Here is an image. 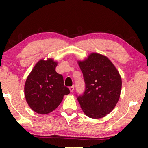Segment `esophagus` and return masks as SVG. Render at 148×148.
Instances as JSON below:
<instances>
[{
  "label": "esophagus",
  "mask_w": 148,
  "mask_h": 148,
  "mask_svg": "<svg viewBox=\"0 0 148 148\" xmlns=\"http://www.w3.org/2000/svg\"><path fill=\"white\" fill-rule=\"evenodd\" d=\"M69 89H70V91H71V92H73L74 89V86L70 87H69Z\"/></svg>",
  "instance_id": "1"
}]
</instances>
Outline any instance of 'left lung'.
<instances>
[{
    "label": "left lung",
    "instance_id": "obj_1",
    "mask_svg": "<svg viewBox=\"0 0 148 148\" xmlns=\"http://www.w3.org/2000/svg\"><path fill=\"white\" fill-rule=\"evenodd\" d=\"M78 64L86 84L84 93L76 95L80 106L91 118L106 116L119 101L122 85L119 72L108 57L96 53Z\"/></svg>",
    "mask_w": 148,
    "mask_h": 148
}]
</instances>
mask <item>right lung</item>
I'll return each instance as SVG.
<instances>
[{"label": "right lung", "instance_id": "add662e5", "mask_svg": "<svg viewBox=\"0 0 148 148\" xmlns=\"http://www.w3.org/2000/svg\"><path fill=\"white\" fill-rule=\"evenodd\" d=\"M57 62L53 59L40 60L35 65L25 84V96L31 108L47 114L58 107L65 95L70 93L63 77L56 71Z\"/></svg>", "mask_w": 148, "mask_h": 148}]
</instances>
